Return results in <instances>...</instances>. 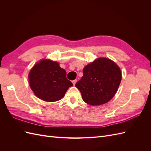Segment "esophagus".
Segmentation results:
<instances>
[{
    "mask_svg": "<svg viewBox=\"0 0 151 151\" xmlns=\"http://www.w3.org/2000/svg\"><path fill=\"white\" fill-rule=\"evenodd\" d=\"M72 83H73V84H74V85H75V84H76V83H77V79H75V80H74V81H72Z\"/></svg>",
    "mask_w": 151,
    "mask_h": 151,
    "instance_id": "obj_1",
    "label": "esophagus"
}]
</instances>
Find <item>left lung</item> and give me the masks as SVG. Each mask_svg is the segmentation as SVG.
I'll list each match as a JSON object with an SVG mask.
<instances>
[{
    "label": "left lung",
    "mask_w": 151,
    "mask_h": 151,
    "mask_svg": "<svg viewBox=\"0 0 151 151\" xmlns=\"http://www.w3.org/2000/svg\"><path fill=\"white\" fill-rule=\"evenodd\" d=\"M121 80L122 72L116 63L109 58H98L84 68L83 76L75 86L84 101L98 106L113 98Z\"/></svg>",
    "instance_id": "1"
}]
</instances>
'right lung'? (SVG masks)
<instances>
[{
    "label": "right lung",
    "instance_id": "right-lung-1",
    "mask_svg": "<svg viewBox=\"0 0 151 151\" xmlns=\"http://www.w3.org/2000/svg\"><path fill=\"white\" fill-rule=\"evenodd\" d=\"M66 75L65 70L58 62L43 59L29 73L30 88L36 96L43 101H58L64 96L68 88L73 86Z\"/></svg>",
    "mask_w": 151,
    "mask_h": 151
}]
</instances>
